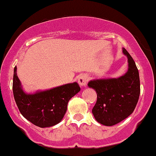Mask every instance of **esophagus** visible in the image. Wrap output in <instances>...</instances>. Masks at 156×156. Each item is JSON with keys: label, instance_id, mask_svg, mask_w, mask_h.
<instances>
[{"label": "esophagus", "instance_id": "34e87169", "mask_svg": "<svg viewBox=\"0 0 156 156\" xmlns=\"http://www.w3.org/2000/svg\"><path fill=\"white\" fill-rule=\"evenodd\" d=\"M87 81H88V77L85 74H82L79 76L78 83L80 84V86H85L87 85Z\"/></svg>", "mask_w": 156, "mask_h": 156}]
</instances>
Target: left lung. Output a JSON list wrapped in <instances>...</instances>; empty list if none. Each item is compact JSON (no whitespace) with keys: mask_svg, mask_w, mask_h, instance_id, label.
<instances>
[{"mask_svg":"<svg viewBox=\"0 0 156 156\" xmlns=\"http://www.w3.org/2000/svg\"><path fill=\"white\" fill-rule=\"evenodd\" d=\"M128 58V71L118 79L97 80L87 85L96 90L97 100L92 109L94 118L99 123L113 126L125 119L137 105L140 95L139 71L133 59L123 48Z\"/></svg>","mask_w":156,"mask_h":156,"instance_id":"1","label":"left lung"}]
</instances>
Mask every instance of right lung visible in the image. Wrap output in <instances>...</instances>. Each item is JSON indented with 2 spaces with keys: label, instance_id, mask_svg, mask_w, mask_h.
<instances>
[{
  "label": "right lung",
  "instance_id": "right-lung-1",
  "mask_svg": "<svg viewBox=\"0 0 156 156\" xmlns=\"http://www.w3.org/2000/svg\"><path fill=\"white\" fill-rule=\"evenodd\" d=\"M14 69V98L20 113L27 120L40 127H51L63 118L69 101L80 90L76 83L67 84L34 94L23 91L20 83Z\"/></svg>",
  "mask_w": 156,
  "mask_h": 156
}]
</instances>
